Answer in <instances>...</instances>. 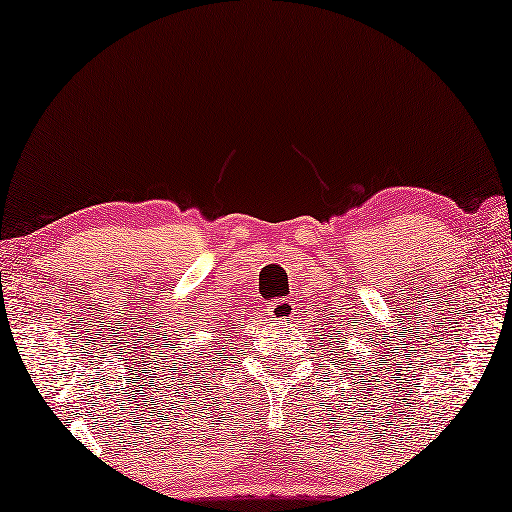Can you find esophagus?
I'll return each mask as SVG.
<instances>
[{
	"instance_id": "1",
	"label": "esophagus",
	"mask_w": 512,
	"mask_h": 512,
	"mask_svg": "<svg viewBox=\"0 0 512 512\" xmlns=\"http://www.w3.org/2000/svg\"><path fill=\"white\" fill-rule=\"evenodd\" d=\"M295 301L290 299H281V301H272L270 306H267V315L272 317L276 322H290L295 320Z\"/></svg>"
}]
</instances>
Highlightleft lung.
<instances>
[{"label":"left lung","instance_id":"1","mask_svg":"<svg viewBox=\"0 0 512 512\" xmlns=\"http://www.w3.org/2000/svg\"><path fill=\"white\" fill-rule=\"evenodd\" d=\"M333 315V313H331ZM349 320H354V317H349ZM335 324V322H333ZM351 326H356L354 322H351ZM347 329H349V326H347ZM331 331H335V333H331L329 335V342H326V345H324V342H320V345L324 347V349H329L331 347V351H333V360H335V365H338V358H345V356H342V351H347L345 347H342V351H340V345H342V340H345V333H342V331H345V324H342V322H338V326H331ZM349 335H354V333H351L349 331ZM326 356H331V354H326Z\"/></svg>","mask_w":512,"mask_h":512}]
</instances>
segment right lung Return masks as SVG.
Wrapping results in <instances>:
<instances>
[{
    "instance_id": "obj_1",
    "label": "right lung",
    "mask_w": 512,
    "mask_h": 512,
    "mask_svg": "<svg viewBox=\"0 0 512 512\" xmlns=\"http://www.w3.org/2000/svg\"><path fill=\"white\" fill-rule=\"evenodd\" d=\"M233 329H236V324H233ZM211 333H215V331H211ZM224 333H229V331H224ZM224 333H222V335H224ZM217 345H220L222 349H226V345H222V340H217ZM229 345H233V340L229 342ZM199 356H204V349H201V354H199ZM208 356H211V354H208ZM188 376H190V374L183 372V374L179 376V381H181V379H188ZM195 381H197V379H195ZM179 385H181V383H179Z\"/></svg>"
}]
</instances>
